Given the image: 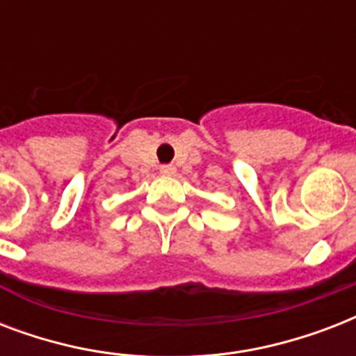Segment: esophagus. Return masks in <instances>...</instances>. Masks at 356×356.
Wrapping results in <instances>:
<instances>
[{"mask_svg":"<svg viewBox=\"0 0 356 356\" xmlns=\"http://www.w3.org/2000/svg\"><path fill=\"white\" fill-rule=\"evenodd\" d=\"M161 173L164 177H172V175H175V168L170 166V164H164V166H161Z\"/></svg>","mask_w":356,"mask_h":356,"instance_id":"obj_1","label":"esophagus"}]
</instances>
